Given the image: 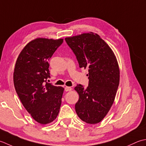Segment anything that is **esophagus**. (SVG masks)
<instances>
[{
    "label": "esophagus",
    "mask_w": 146,
    "mask_h": 146,
    "mask_svg": "<svg viewBox=\"0 0 146 146\" xmlns=\"http://www.w3.org/2000/svg\"><path fill=\"white\" fill-rule=\"evenodd\" d=\"M64 90L65 91H70L72 90V88H71L70 87H67V86H65V88H64Z\"/></svg>",
    "instance_id": "obj_1"
}]
</instances>
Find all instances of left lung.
I'll use <instances>...</instances> for the list:
<instances>
[{
	"label": "left lung",
	"mask_w": 146,
	"mask_h": 146,
	"mask_svg": "<svg viewBox=\"0 0 146 146\" xmlns=\"http://www.w3.org/2000/svg\"><path fill=\"white\" fill-rule=\"evenodd\" d=\"M76 55L80 68L88 69L87 88L77 84L79 95L75 109L87 123L100 122L113 103L120 81V70L111 49L97 34L83 33L65 38Z\"/></svg>",
	"instance_id": "left-lung-1"
}]
</instances>
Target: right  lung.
<instances>
[{"mask_svg":"<svg viewBox=\"0 0 146 146\" xmlns=\"http://www.w3.org/2000/svg\"><path fill=\"white\" fill-rule=\"evenodd\" d=\"M63 42V39L33 40L20 53L15 65V90L26 110L41 124L52 122L60 110L64 89L46 80L50 77L48 61Z\"/></svg>","mask_w":146,"mask_h":146,"instance_id":"1","label":"right lung"}]
</instances>
